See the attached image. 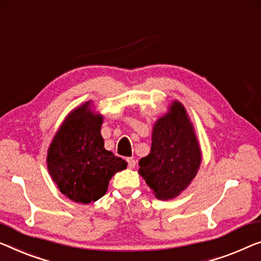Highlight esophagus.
Masks as SVG:
<instances>
[{"label":"esophagus","mask_w":261,"mask_h":261,"mask_svg":"<svg viewBox=\"0 0 261 261\" xmlns=\"http://www.w3.org/2000/svg\"><path fill=\"white\" fill-rule=\"evenodd\" d=\"M127 165H129L130 169H134L136 166V161L134 158H127Z\"/></svg>","instance_id":"34e87169"}]
</instances>
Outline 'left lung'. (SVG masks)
I'll list each match as a JSON object with an SVG mask.
<instances>
[{
  "label": "left lung",
  "mask_w": 261,
  "mask_h": 261,
  "mask_svg": "<svg viewBox=\"0 0 261 261\" xmlns=\"http://www.w3.org/2000/svg\"><path fill=\"white\" fill-rule=\"evenodd\" d=\"M200 162V149L192 124L184 107L174 102L171 114L155 123L150 153L138 163L139 174L158 199L168 200L188 188Z\"/></svg>",
  "instance_id": "1"
}]
</instances>
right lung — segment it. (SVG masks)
I'll use <instances>...</instances> for the list:
<instances>
[{
	"mask_svg": "<svg viewBox=\"0 0 261 261\" xmlns=\"http://www.w3.org/2000/svg\"><path fill=\"white\" fill-rule=\"evenodd\" d=\"M102 116H95L89 103L73 110L50 144L48 170L60 191L76 203L89 204L106 194L116 172L126 162L104 149Z\"/></svg>",
	"mask_w": 261,
	"mask_h": 261,
	"instance_id": "add662e5",
	"label": "right lung"
}]
</instances>
